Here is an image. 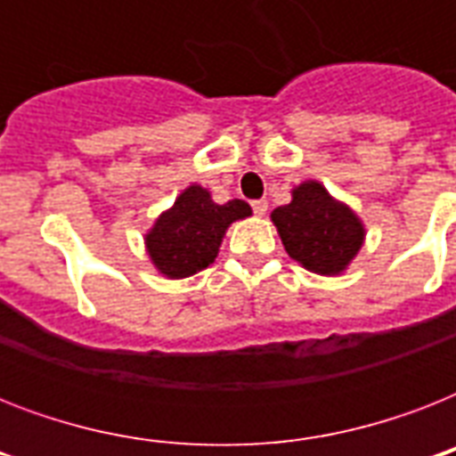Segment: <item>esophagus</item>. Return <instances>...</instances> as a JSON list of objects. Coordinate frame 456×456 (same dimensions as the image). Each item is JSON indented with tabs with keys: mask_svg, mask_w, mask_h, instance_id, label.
<instances>
[{
	"mask_svg": "<svg viewBox=\"0 0 456 456\" xmlns=\"http://www.w3.org/2000/svg\"><path fill=\"white\" fill-rule=\"evenodd\" d=\"M250 206H253V213H256L257 217H263V215L267 213V200H253Z\"/></svg>",
	"mask_w": 456,
	"mask_h": 456,
	"instance_id": "obj_1",
	"label": "esophagus"
}]
</instances>
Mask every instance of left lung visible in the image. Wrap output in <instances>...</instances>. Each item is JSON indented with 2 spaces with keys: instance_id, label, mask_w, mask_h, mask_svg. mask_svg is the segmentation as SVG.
<instances>
[{
  "instance_id": "left-lung-1",
  "label": "left lung",
  "mask_w": 456,
  "mask_h": 456,
  "mask_svg": "<svg viewBox=\"0 0 456 456\" xmlns=\"http://www.w3.org/2000/svg\"><path fill=\"white\" fill-rule=\"evenodd\" d=\"M286 253L305 270L338 277L364 246L367 229L353 208L326 191L317 179L291 189V203L272 210Z\"/></svg>"
}]
</instances>
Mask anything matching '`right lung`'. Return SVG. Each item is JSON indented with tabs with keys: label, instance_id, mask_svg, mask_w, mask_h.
<instances>
[{
	"label": "right lung",
	"instance_id": "obj_1",
	"mask_svg": "<svg viewBox=\"0 0 456 456\" xmlns=\"http://www.w3.org/2000/svg\"><path fill=\"white\" fill-rule=\"evenodd\" d=\"M250 215L246 200L220 206L206 186L189 184L144 234L146 256L165 279L191 277L215 263L227 229Z\"/></svg>",
	"mask_w": 456,
	"mask_h": 456
}]
</instances>
